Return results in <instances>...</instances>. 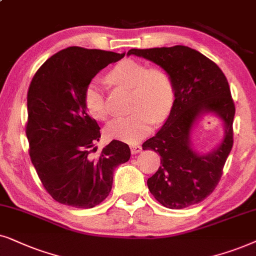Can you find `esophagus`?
<instances>
[{
  "instance_id": "esophagus-1",
  "label": "esophagus",
  "mask_w": 256,
  "mask_h": 256,
  "mask_svg": "<svg viewBox=\"0 0 256 256\" xmlns=\"http://www.w3.org/2000/svg\"><path fill=\"white\" fill-rule=\"evenodd\" d=\"M130 148H131L132 154H137V153H139L142 150V148L140 145H132Z\"/></svg>"
}]
</instances>
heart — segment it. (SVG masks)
Returning a JSON list of instances; mask_svg holds the SVG:
<instances>
[{"mask_svg": "<svg viewBox=\"0 0 256 256\" xmlns=\"http://www.w3.org/2000/svg\"><path fill=\"white\" fill-rule=\"evenodd\" d=\"M111 83L131 90L130 114L108 122V138L136 144L151 131L153 122L168 117L174 103V88L171 78L158 68H150L134 60H124L108 74ZM84 104L94 118L105 120L110 116L100 82L92 80L85 88Z\"/></svg>", "mask_w": 256, "mask_h": 256, "instance_id": "heart-1", "label": "heart"}]
</instances>
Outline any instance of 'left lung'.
I'll list each match as a JSON object with an SVG mask.
<instances>
[{
  "label": "left lung",
  "mask_w": 256,
  "mask_h": 256,
  "mask_svg": "<svg viewBox=\"0 0 256 256\" xmlns=\"http://www.w3.org/2000/svg\"><path fill=\"white\" fill-rule=\"evenodd\" d=\"M130 54L159 66L174 88L168 118L142 144V150H153L162 156L159 170L148 179L150 192L171 210L199 204L216 187L233 146L235 106L227 78L205 54L185 46L131 49ZM206 114L223 122L224 136L212 152L199 154L192 148V132Z\"/></svg>",
  "instance_id": "obj_1"
}]
</instances>
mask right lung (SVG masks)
<instances>
[{
    "instance_id": "add662e5",
    "label": "right lung",
    "mask_w": 256,
    "mask_h": 256,
    "mask_svg": "<svg viewBox=\"0 0 256 256\" xmlns=\"http://www.w3.org/2000/svg\"><path fill=\"white\" fill-rule=\"evenodd\" d=\"M124 56L69 46L46 60L30 83L26 130L30 158L48 193L64 205H100L111 192L114 168L130 159V148L119 140L105 146L98 158L91 156L100 128L84 104L92 78Z\"/></svg>"
}]
</instances>
